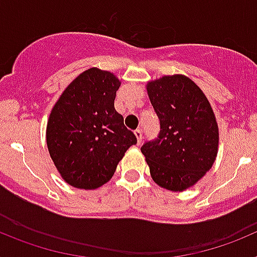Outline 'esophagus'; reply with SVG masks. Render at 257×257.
<instances>
[{
  "label": "esophagus",
  "instance_id": "34e87169",
  "mask_svg": "<svg viewBox=\"0 0 257 257\" xmlns=\"http://www.w3.org/2000/svg\"><path fill=\"white\" fill-rule=\"evenodd\" d=\"M135 136H136V139H138V143L140 144V142H142V139H143L142 130H135Z\"/></svg>",
  "mask_w": 257,
  "mask_h": 257
}]
</instances>
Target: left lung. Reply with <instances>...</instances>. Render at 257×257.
<instances>
[{
    "instance_id": "1",
    "label": "left lung",
    "mask_w": 257,
    "mask_h": 257,
    "mask_svg": "<svg viewBox=\"0 0 257 257\" xmlns=\"http://www.w3.org/2000/svg\"><path fill=\"white\" fill-rule=\"evenodd\" d=\"M160 119L158 138L145 142L142 153L160 187L183 192L212 167L219 127L207 97L183 74L165 76L147 85Z\"/></svg>"
}]
</instances>
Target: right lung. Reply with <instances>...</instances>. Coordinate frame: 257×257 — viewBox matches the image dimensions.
<instances>
[{"instance_id": "right-lung-1", "label": "right lung", "mask_w": 257, "mask_h": 257, "mask_svg": "<svg viewBox=\"0 0 257 257\" xmlns=\"http://www.w3.org/2000/svg\"><path fill=\"white\" fill-rule=\"evenodd\" d=\"M119 86L113 73L90 68L65 88L50 113V157L72 187L96 189L108 183L124 152L138 143L114 108Z\"/></svg>"}]
</instances>
